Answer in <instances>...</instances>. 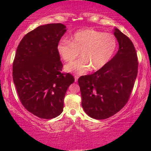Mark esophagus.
<instances>
[{"label": "esophagus", "mask_w": 151, "mask_h": 151, "mask_svg": "<svg viewBox=\"0 0 151 151\" xmlns=\"http://www.w3.org/2000/svg\"><path fill=\"white\" fill-rule=\"evenodd\" d=\"M78 76H75V77H74V81H75V82H77V80H78Z\"/></svg>", "instance_id": "1"}]
</instances>
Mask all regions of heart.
Masks as SVG:
<instances>
[{
	"mask_svg": "<svg viewBox=\"0 0 151 151\" xmlns=\"http://www.w3.org/2000/svg\"><path fill=\"white\" fill-rule=\"evenodd\" d=\"M116 47V39L112 34L85 29L76 32L70 42L60 41L57 50L65 62L73 61L80 52L81 58L69 63L65 69L70 73L81 75L90 70L98 71L103 68L113 57Z\"/></svg>",
	"mask_w": 151,
	"mask_h": 151,
	"instance_id": "b5f03b06",
	"label": "heart"
}]
</instances>
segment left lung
Listing matches in <instances>:
<instances>
[{"instance_id":"obj_1","label":"left lung","mask_w":151,"mask_h":151,"mask_svg":"<svg viewBox=\"0 0 151 151\" xmlns=\"http://www.w3.org/2000/svg\"><path fill=\"white\" fill-rule=\"evenodd\" d=\"M114 34L119 45L115 56L101 70L78 79L82 108L89 116L98 120L112 116L126 105L138 74L133 42L116 27Z\"/></svg>"}]
</instances>
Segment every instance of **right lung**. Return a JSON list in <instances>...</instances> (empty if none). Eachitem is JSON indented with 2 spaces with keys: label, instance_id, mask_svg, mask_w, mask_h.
Instances as JSON below:
<instances>
[{
  "label": "right lung",
  "instance_id": "1",
  "mask_svg": "<svg viewBox=\"0 0 151 151\" xmlns=\"http://www.w3.org/2000/svg\"><path fill=\"white\" fill-rule=\"evenodd\" d=\"M61 23L40 25L24 36L17 48L13 78L23 106L36 116L51 119L63 111L67 90L74 81L62 73L57 47L65 33Z\"/></svg>",
  "mask_w": 151,
  "mask_h": 151
}]
</instances>
